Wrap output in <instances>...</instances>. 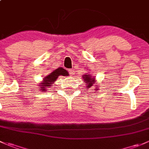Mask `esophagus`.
Segmentation results:
<instances>
[{
    "label": "esophagus",
    "mask_w": 149,
    "mask_h": 149,
    "mask_svg": "<svg viewBox=\"0 0 149 149\" xmlns=\"http://www.w3.org/2000/svg\"><path fill=\"white\" fill-rule=\"evenodd\" d=\"M69 73H70L71 75H72V74H74V71H73L72 70H69Z\"/></svg>",
    "instance_id": "1"
}]
</instances>
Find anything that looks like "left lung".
Here are the masks:
<instances>
[{
    "mask_svg": "<svg viewBox=\"0 0 149 149\" xmlns=\"http://www.w3.org/2000/svg\"><path fill=\"white\" fill-rule=\"evenodd\" d=\"M82 77L84 78V80H85L86 82V83H87V86H86L87 87H91L92 86H93V85H96V83L95 82V78L92 77L90 76L89 74L83 75V77ZM96 86H97V85H95V86L94 85V87H96ZM95 90H98L97 87L95 88Z\"/></svg>",
    "mask_w": 149,
    "mask_h": 149,
    "instance_id": "left-lung-1",
    "label": "left lung"
}]
</instances>
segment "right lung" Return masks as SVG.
Returning <instances> with one entry per match:
<instances>
[{"mask_svg": "<svg viewBox=\"0 0 149 149\" xmlns=\"http://www.w3.org/2000/svg\"><path fill=\"white\" fill-rule=\"evenodd\" d=\"M59 75H63V76H67L68 75V72H67V70H65L64 69L62 68V67H59L57 70H55L54 71H53L50 74L47 75V77L44 78V82H42V85H39L41 88L40 90H43V91H46V87H49L50 86H52V83L56 81V78L59 76Z\"/></svg>", "mask_w": 149, "mask_h": 149, "instance_id": "obj_1", "label": "right lung"}]
</instances>
